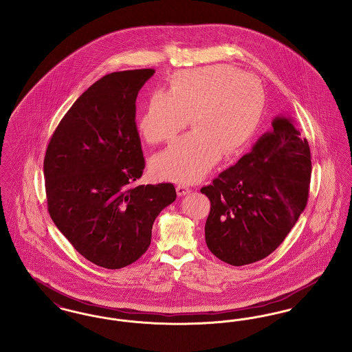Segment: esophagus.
<instances>
[{"label": "esophagus", "instance_id": "1", "mask_svg": "<svg viewBox=\"0 0 352 352\" xmlns=\"http://www.w3.org/2000/svg\"><path fill=\"white\" fill-rule=\"evenodd\" d=\"M191 191H192V190H191L190 187L184 186V184H178V186H177V192H178V195H179V197L188 195Z\"/></svg>", "mask_w": 352, "mask_h": 352}]
</instances>
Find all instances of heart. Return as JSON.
<instances>
[{
  "instance_id": "heart-1",
  "label": "heart",
  "mask_w": 352,
  "mask_h": 352,
  "mask_svg": "<svg viewBox=\"0 0 352 352\" xmlns=\"http://www.w3.org/2000/svg\"><path fill=\"white\" fill-rule=\"evenodd\" d=\"M257 82L230 66L184 69L171 75L170 91H153L138 116V129L151 144L173 140L188 124L192 133L177 140L153 161L157 178L195 184L221 154L241 153L263 115Z\"/></svg>"
}]
</instances>
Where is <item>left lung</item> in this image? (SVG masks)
<instances>
[{
  "label": "left lung",
  "instance_id": "obj_1",
  "mask_svg": "<svg viewBox=\"0 0 352 352\" xmlns=\"http://www.w3.org/2000/svg\"><path fill=\"white\" fill-rule=\"evenodd\" d=\"M252 151L201 192L211 201L204 234L219 260L241 267L276 251L309 198L311 157L293 120L276 118Z\"/></svg>",
  "mask_w": 352,
  "mask_h": 352
}]
</instances>
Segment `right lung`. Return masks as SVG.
Wrapping results in <instances>:
<instances>
[{
  "mask_svg": "<svg viewBox=\"0 0 352 352\" xmlns=\"http://www.w3.org/2000/svg\"><path fill=\"white\" fill-rule=\"evenodd\" d=\"M154 72L118 71L92 84L60 120L45 155L51 219L101 268L138 260L151 245L154 220L177 198L171 184L134 186L145 168L135 99Z\"/></svg>",
  "mask_w": 352,
  "mask_h": 352,
  "instance_id": "obj_1",
  "label": "right lung"
}]
</instances>
